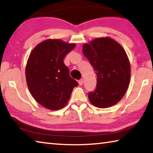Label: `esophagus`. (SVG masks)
I'll list each match as a JSON object with an SVG mask.
<instances>
[{
    "mask_svg": "<svg viewBox=\"0 0 153 153\" xmlns=\"http://www.w3.org/2000/svg\"><path fill=\"white\" fill-rule=\"evenodd\" d=\"M78 83H79V86H82V85L83 84V83H84V79H79V81H78Z\"/></svg>",
    "mask_w": 153,
    "mask_h": 153,
    "instance_id": "esophagus-1",
    "label": "esophagus"
}]
</instances>
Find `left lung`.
<instances>
[{"label": "left lung", "mask_w": 153, "mask_h": 153, "mask_svg": "<svg viewBox=\"0 0 153 153\" xmlns=\"http://www.w3.org/2000/svg\"><path fill=\"white\" fill-rule=\"evenodd\" d=\"M83 54L97 74V86L88 93L90 102L98 108L117 103L130 79V65L122 46L110 38H97L83 46Z\"/></svg>", "instance_id": "8db88e82"}]
</instances>
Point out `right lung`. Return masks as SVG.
Returning a JSON list of instances; mask_svg holds the SVG:
<instances>
[{
  "label": "right lung",
  "mask_w": 153,
  "mask_h": 153,
  "mask_svg": "<svg viewBox=\"0 0 153 153\" xmlns=\"http://www.w3.org/2000/svg\"><path fill=\"white\" fill-rule=\"evenodd\" d=\"M76 46L60 40H46L36 46L28 59L25 77L28 88L38 103L51 110L65 106L78 83L63 63Z\"/></svg>",
  "instance_id": "obj_1"
}]
</instances>
